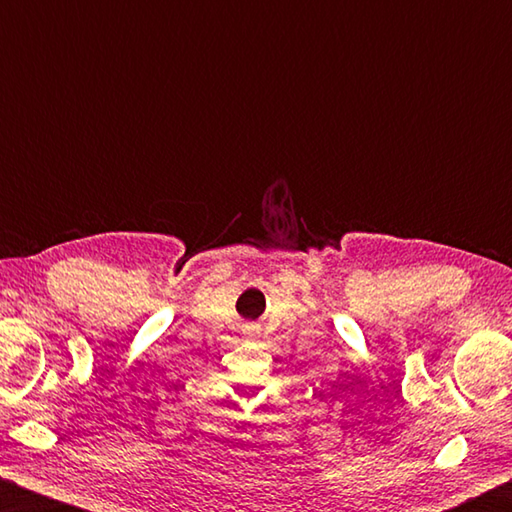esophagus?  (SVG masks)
I'll return each instance as SVG.
<instances>
[{
  "mask_svg": "<svg viewBox=\"0 0 512 512\" xmlns=\"http://www.w3.org/2000/svg\"><path fill=\"white\" fill-rule=\"evenodd\" d=\"M245 337H247V339H251V337H254V328H251V326H247V328H245Z\"/></svg>",
  "mask_w": 512,
  "mask_h": 512,
  "instance_id": "1",
  "label": "esophagus"
}]
</instances>
